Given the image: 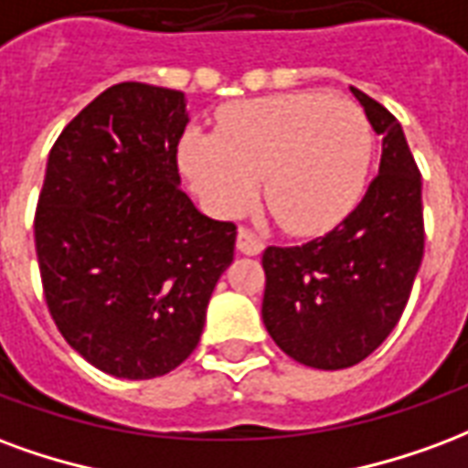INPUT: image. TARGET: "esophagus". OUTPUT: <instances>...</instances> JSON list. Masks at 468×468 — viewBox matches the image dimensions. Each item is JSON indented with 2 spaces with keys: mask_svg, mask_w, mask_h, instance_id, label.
Masks as SVG:
<instances>
[{
  "mask_svg": "<svg viewBox=\"0 0 468 468\" xmlns=\"http://www.w3.org/2000/svg\"><path fill=\"white\" fill-rule=\"evenodd\" d=\"M237 249L241 254L257 257V254H261V249H264V241H261L254 231H249L247 227H241L237 234Z\"/></svg>",
  "mask_w": 468,
  "mask_h": 468,
  "instance_id": "esophagus-1",
  "label": "esophagus"
}]
</instances>
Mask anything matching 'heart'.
<instances>
[{"label":"heart","instance_id":"heart-1","mask_svg":"<svg viewBox=\"0 0 468 468\" xmlns=\"http://www.w3.org/2000/svg\"><path fill=\"white\" fill-rule=\"evenodd\" d=\"M374 156V132L356 104L316 91L237 101L217 134L189 132L179 164L219 217L247 209L257 179L274 221L289 234H319L359 201Z\"/></svg>","mask_w":468,"mask_h":468}]
</instances>
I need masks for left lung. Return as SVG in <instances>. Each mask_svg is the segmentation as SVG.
<instances>
[{
  "instance_id": "obj_1",
  "label": "left lung",
  "mask_w": 468,
  "mask_h": 468,
  "mask_svg": "<svg viewBox=\"0 0 468 468\" xmlns=\"http://www.w3.org/2000/svg\"><path fill=\"white\" fill-rule=\"evenodd\" d=\"M381 142V164L359 207L302 247H267L264 326L276 346L314 369H346L397 326L424 257L421 174L397 117L354 90Z\"/></svg>"
}]
</instances>
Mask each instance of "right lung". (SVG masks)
I'll list each match as a JSON object with an SVG mask.
<instances>
[{
  "instance_id": "right-lung-1",
  "label": "right lung",
  "mask_w": 468,
  "mask_h": 468,
  "mask_svg": "<svg viewBox=\"0 0 468 468\" xmlns=\"http://www.w3.org/2000/svg\"><path fill=\"white\" fill-rule=\"evenodd\" d=\"M186 122L182 91L122 81L49 152L34 214L44 299L71 349L112 377L176 369L234 259L237 227L179 189Z\"/></svg>"
}]
</instances>
